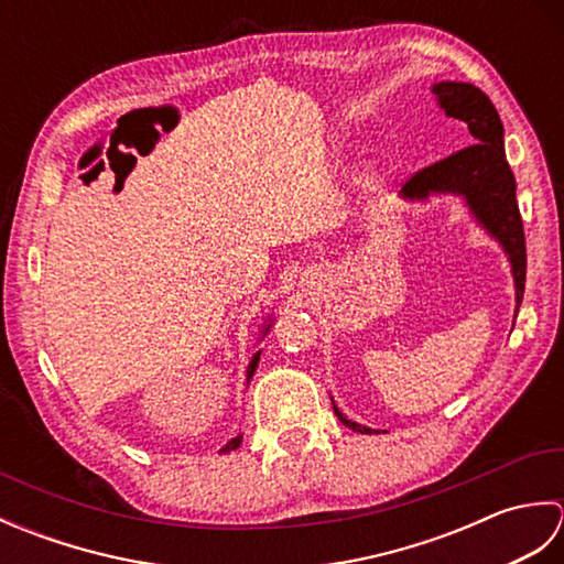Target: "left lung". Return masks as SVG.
I'll use <instances>...</instances> for the list:
<instances>
[{"mask_svg":"<svg viewBox=\"0 0 564 564\" xmlns=\"http://www.w3.org/2000/svg\"><path fill=\"white\" fill-rule=\"evenodd\" d=\"M446 116L463 121L470 130L475 145L448 154L446 160L419 170L402 186V196L426 200L431 194L463 196L473 215L497 242L505 247L511 261L513 285H517V313L525 289V237L517 203V178L505 154V126L482 89L467 82H438L431 87ZM334 414L344 426L358 434H370L346 419L334 404Z\"/></svg>","mask_w":564,"mask_h":564,"instance_id":"left-lung-1","label":"left lung"}]
</instances>
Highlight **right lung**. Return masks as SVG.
<instances>
[{
  "instance_id": "obj_1",
  "label": "right lung",
  "mask_w": 564,
  "mask_h": 564,
  "mask_svg": "<svg viewBox=\"0 0 564 564\" xmlns=\"http://www.w3.org/2000/svg\"><path fill=\"white\" fill-rule=\"evenodd\" d=\"M271 325H267V329H269ZM267 329H263V332H267ZM259 356H261V351H257L254 356H251V361H249V368H247V378H251V376H254V370H257V364H259ZM239 443H242V436H235L232 441H227L225 443V448H220V453H230V451H235L237 446H239Z\"/></svg>"
}]
</instances>
